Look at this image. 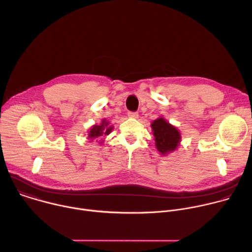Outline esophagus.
<instances>
[{"label":"esophagus","instance_id":"34e87169","mask_svg":"<svg viewBox=\"0 0 252 252\" xmlns=\"http://www.w3.org/2000/svg\"><path fill=\"white\" fill-rule=\"evenodd\" d=\"M127 116H128L129 118H131V119H137V118H138V114L135 113V112H129Z\"/></svg>","mask_w":252,"mask_h":252}]
</instances>
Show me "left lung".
<instances>
[{
  "label": "left lung",
  "instance_id": "obj_1",
  "mask_svg": "<svg viewBox=\"0 0 252 252\" xmlns=\"http://www.w3.org/2000/svg\"><path fill=\"white\" fill-rule=\"evenodd\" d=\"M155 143L158 153L165 156L177 149L182 136L178 129L167 123L163 118H158L152 123Z\"/></svg>",
  "mask_w": 252,
  "mask_h": 252
}]
</instances>
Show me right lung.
I'll return each instance as SVG.
<instances>
[{
	"mask_svg": "<svg viewBox=\"0 0 252 252\" xmlns=\"http://www.w3.org/2000/svg\"><path fill=\"white\" fill-rule=\"evenodd\" d=\"M113 127L114 126H110L109 122H107L105 119H103L99 126H96V125L93 126V127L89 131V137L88 138L94 139V138H96V137H99V136L110 134L113 130ZM101 142H99V143H101Z\"/></svg>",
	"mask_w": 252,
	"mask_h": 252,
	"instance_id": "obj_1",
	"label": "right lung"
}]
</instances>
